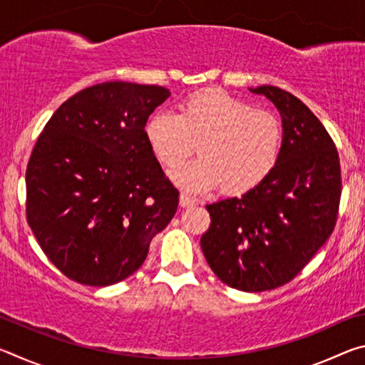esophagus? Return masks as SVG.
Masks as SVG:
<instances>
[{
  "mask_svg": "<svg viewBox=\"0 0 365 365\" xmlns=\"http://www.w3.org/2000/svg\"><path fill=\"white\" fill-rule=\"evenodd\" d=\"M196 202V200L193 196H190V195H187V193H182L180 195V206L182 207H190V206H193Z\"/></svg>",
  "mask_w": 365,
  "mask_h": 365,
  "instance_id": "esophagus-1",
  "label": "esophagus"
}]
</instances>
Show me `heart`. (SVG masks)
<instances>
[{
  "mask_svg": "<svg viewBox=\"0 0 365 365\" xmlns=\"http://www.w3.org/2000/svg\"><path fill=\"white\" fill-rule=\"evenodd\" d=\"M145 138L165 169L174 170L197 153L201 159L174 174L188 190L217 187L243 195L259 187L279 164L283 127L264 109L220 88L193 91L178 103L177 115L154 113Z\"/></svg>",
  "mask_w": 365,
  "mask_h": 365,
  "instance_id": "b5f03b06",
  "label": "heart"
}]
</instances>
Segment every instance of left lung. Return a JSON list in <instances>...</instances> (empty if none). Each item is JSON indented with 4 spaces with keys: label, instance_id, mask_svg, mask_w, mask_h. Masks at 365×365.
I'll return each mask as SVG.
<instances>
[{
    "label": "left lung",
    "instance_id": "1",
    "mask_svg": "<svg viewBox=\"0 0 365 365\" xmlns=\"http://www.w3.org/2000/svg\"><path fill=\"white\" fill-rule=\"evenodd\" d=\"M251 91L280 110L282 156L255 190L206 206L211 225L201 250L225 285L257 293L292 282L330 238L341 168L331 137L304 103L270 85Z\"/></svg>",
    "mask_w": 365,
    "mask_h": 365
}]
</instances>
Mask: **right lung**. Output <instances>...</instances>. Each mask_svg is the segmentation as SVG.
I'll use <instances>...</instances> for the list:
<instances>
[{
    "label": "right lung",
    "mask_w": 365,
    "mask_h": 365,
    "mask_svg": "<svg viewBox=\"0 0 365 365\" xmlns=\"http://www.w3.org/2000/svg\"><path fill=\"white\" fill-rule=\"evenodd\" d=\"M158 85L104 82L61 104L26 170L27 222L63 274L88 287L125 280L168 227L178 190L145 138L169 98Z\"/></svg>",
    "instance_id": "right-lung-1"
}]
</instances>
